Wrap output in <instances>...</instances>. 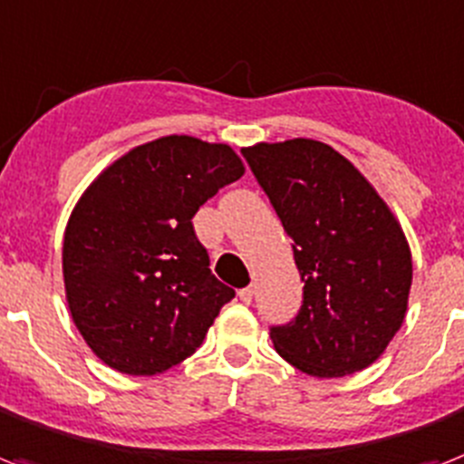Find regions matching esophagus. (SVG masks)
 I'll list each match as a JSON object with an SVG mask.
<instances>
[{"label": "esophagus", "instance_id": "esophagus-1", "mask_svg": "<svg viewBox=\"0 0 464 464\" xmlns=\"http://www.w3.org/2000/svg\"><path fill=\"white\" fill-rule=\"evenodd\" d=\"M254 295H256L254 285H249V287H244V290H239V299H242L244 304L254 302Z\"/></svg>", "mask_w": 464, "mask_h": 464}]
</instances>
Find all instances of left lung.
Instances as JSON below:
<instances>
[{
  "instance_id": "8db88e82",
  "label": "left lung",
  "mask_w": 464,
  "mask_h": 464,
  "mask_svg": "<svg viewBox=\"0 0 464 464\" xmlns=\"http://www.w3.org/2000/svg\"><path fill=\"white\" fill-rule=\"evenodd\" d=\"M287 237L304 302L277 354L316 379L362 372L405 321L412 254L398 218L344 155L314 139L242 148Z\"/></svg>"
}]
</instances>
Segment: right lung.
Returning a JSON list of instances; mask_svg holds the SVG:
<instances>
[{
  "label": "right lung",
  "instance_id": "right-lung-1",
  "mask_svg": "<svg viewBox=\"0 0 464 464\" xmlns=\"http://www.w3.org/2000/svg\"><path fill=\"white\" fill-rule=\"evenodd\" d=\"M244 174L227 143L162 136L95 177L66 222V304L95 357L155 376L201 347L235 296L210 273L191 218Z\"/></svg>",
  "mask_w": 464,
  "mask_h": 464
}]
</instances>
